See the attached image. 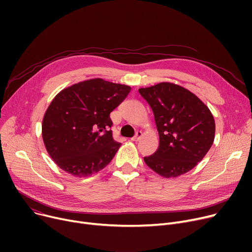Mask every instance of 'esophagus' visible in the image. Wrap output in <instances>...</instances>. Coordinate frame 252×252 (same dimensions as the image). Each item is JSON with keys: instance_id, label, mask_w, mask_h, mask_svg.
<instances>
[{"instance_id": "esophagus-1", "label": "esophagus", "mask_w": 252, "mask_h": 252, "mask_svg": "<svg viewBox=\"0 0 252 252\" xmlns=\"http://www.w3.org/2000/svg\"><path fill=\"white\" fill-rule=\"evenodd\" d=\"M141 137H142V131H141V130H137L135 136H134L133 138H131L130 140H131V141H139Z\"/></svg>"}]
</instances>
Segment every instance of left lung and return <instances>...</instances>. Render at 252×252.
Returning a JSON list of instances; mask_svg holds the SVG:
<instances>
[{"instance_id":"left-lung-1","label":"left lung","mask_w":252,"mask_h":252,"mask_svg":"<svg viewBox=\"0 0 252 252\" xmlns=\"http://www.w3.org/2000/svg\"><path fill=\"white\" fill-rule=\"evenodd\" d=\"M154 114L159 147L144 161L164 178L188 173L215 140L216 124L207 106L193 93L171 83L139 89Z\"/></svg>"}]
</instances>
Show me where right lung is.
I'll use <instances>...</instances> for the list:
<instances>
[{
	"label": "right lung",
	"instance_id": "add662e5",
	"mask_svg": "<svg viewBox=\"0 0 252 252\" xmlns=\"http://www.w3.org/2000/svg\"><path fill=\"white\" fill-rule=\"evenodd\" d=\"M130 87L102 78L62 90L48 107L42 126L46 149L57 165L74 177H88L107 165L121 143L112 137L109 116Z\"/></svg>",
	"mask_w": 252,
	"mask_h": 252
}]
</instances>
